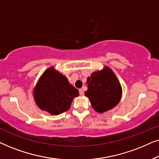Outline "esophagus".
I'll list each match as a JSON object with an SVG mask.
<instances>
[{
    "instance_id": "34e87169",
    "label": "esophagus",
    "mask_w": 159,
    "mask_h": 159,
    "mask_svg": "<svg viewBox=\"0 0 159 159\" xmlns=\"http://www.w3.org/2000/svg\"><path fill=\"white\" fill-rule=\"evenodd\" d=\"M80 95H84V90L82 89H80Z\"/></svg>"
}]
</instances>
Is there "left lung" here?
<instances>
[{"instance_id":"1","label":"left lung","mask_w":159,"mask_h":159,"mask_svg":"<svg viewBox=\"0 0 159 159\" xmlns=\"http://www.w3.org/2000/svg\"><path fill=\"white\" fill-rule=\"evenodd\" d=\"M88 90L84 94L93 109L103 113L114 108L120 101L122 90L116 75L107 66L93 72L87 80Z\"/></svg>"}]
</instances>
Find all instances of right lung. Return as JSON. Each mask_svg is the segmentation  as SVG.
<instances>
[{
	"label": "right lung",
	"mask_w": 159,
	"mask_h": 159,
	"mask_svg": "<svg viewBox=\"0 0 159 159\" xmlns=\"http://www.w3.org/2000/svg\"><path fill=\"white\" fill-rule=\"evenodd\" d=\"M33 95L41 110L58 115L69 109L73 99L79 95V91L69 84L65 76L51 67L39 79Z\"/></svg>",
	"instance_id": "right-lung-1"
}]
</instances>
